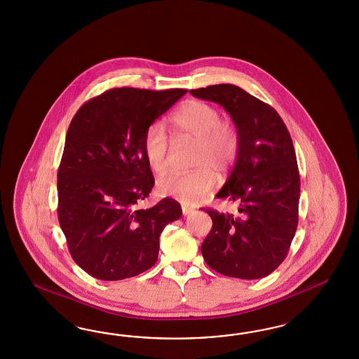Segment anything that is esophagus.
I'll list each match as a JSON object with an SVG mask.
<instances>
[{
  "mask_svg": "<svg viewBox=\"0 0 359 359\" xmlns=\"http://www.w3.org/2000/svg\"><path fill=\"white\" fill-rule=\"evenodd\" d=\"M182 210H183V215H184V216H188V215H191V213L194 212L192 208L187 207V205H182Z\"/></svg>",
  "mask_w": 359,
  "mask_h": 359,
  "instance_id": "obj_1",
  "label": "esophagus"
}]
</instances>
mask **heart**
<instances>
[{"label":"heart","instance_id":"obj_1","mask_svg":"<svg viewBox=\"0 0 359 359\" xmlns=\"http://www.w3.org/2000/svg\"><path fill=\"white\" fill-rule=\"evenodd\" d=\"M170 126L177 140L195 141L194 165L197 168L172 171L158 179V191L184 204H195L209 194L218 174H225L236 163L239 152L237 128L221 120L215 105L191 100L170 117ZM143 155L154 172H163L168 165L170 141L161 123H152L143 137Z\"/></svg>","mask_w":359,"mask_h":359}]
</instances>
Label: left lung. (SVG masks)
<instances>
[{
  "instance_id": "left-lung-1",
  "label": "left lung",
  "mask_w": 359,
  "mask_h": 359,
  "mask_svg": "<svg viewBox=\"0 0 359 359\" xmlns=\"http://www.w3.org/2000/svg\"><path fill=\"white\" fill-rule=\"evenodd\" d=\"M189 92L219 104L239 134L237 161L216 195L236 201L238 213L204 209L213 225L201 245L203 257L225 276L264 278L285 259L299 221L300 176L291 135L275 109L237 86Z\"/></svg>"
}]
</instances>
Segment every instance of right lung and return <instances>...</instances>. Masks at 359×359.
Masks as SVG:
<instances>
[{
	"label": "right lung",
	"instance_id": "obj_1",
	"mask_svg": "<svg viewBox=\"0 0 359 359\" xmlns=\"http://www.w3.org/2000/svg\"><path fill=\"white\" fill-rule=\"evenodd\" d=\"M185 89L113 88L77 110L57 170V218L74 261L100 280L151 269L164 226L182 217L170 197L138 204L154 187L143 137Z\"/></svg>",
	"mask_w": 359,
	"mask_h": 359
}]
</instances>
